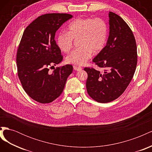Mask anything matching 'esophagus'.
<instances>
[{
    "mask_svg": "<svg viewBox=\"0 0 152 152\" xmlns=\"http://www.w3.org/2000/svg\"><path fill=\"white\" fill-rule=\"evenodd\" d=\"M73 69L76 71H80L82 70V67L80 66H73Z\"/></svg>",
    "mask_w": 152,
    "mask_h": 152,
    "instance_id": "1",
    "label": "esophagus"
}]
</instances>
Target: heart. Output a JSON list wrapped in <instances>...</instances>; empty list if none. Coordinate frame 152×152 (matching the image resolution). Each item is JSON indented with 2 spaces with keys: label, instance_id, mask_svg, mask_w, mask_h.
<instances>
[{
  "label": "heart",
  "instance_id": "b5f03b06",
  "mask_svg": "<svg viewBox=\"0 0 152 152\" xmlns=\"http://www.w3.org/2000/svg\"><path fill=\"white\" fill-rule=\"evenodd\" d=\"M108 27L104 20L100 18H79L68 26V32L61 31L56 37L59 48L63 52L71 49L73 40L79 39L80 48L75 49L66 57L68 63L78 66L83 65L92 54L100 53L107 44Z\"/></svg>",
  "mask_w": 152,
  "mask_h": 152
}]
</instances>
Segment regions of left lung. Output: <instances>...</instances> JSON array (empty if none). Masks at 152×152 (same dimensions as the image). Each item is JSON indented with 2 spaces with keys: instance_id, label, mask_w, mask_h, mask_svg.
<instances>
[{
  "instance_id": "obj_1",
  "label": "left lung",
  "mask_w": 152,
  "mask_h": 152,
  "mask_svg": "<svg viewBox=\"0 0 152 152\" xmlns=\"http://www.w3.org/2000/svg\"><path fill=\"white\" fill-rule=\"evenodd\" d=\"M110 33L107 45L93 61L100 73L93 67H86V88L90 97L106 103L116 99L124 93L134 76L137 54L135 37L122 18L109 12Z\"/></svg>"
}]
</instances>
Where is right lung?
<instances>
[{"instance_id":"add662e5","label":"right lung","mask_w":152,"mask_h":152,"mask_svg":"<svg viewBox=\"0 0 152 152\" xmlns=\"http://www.w3.org/2000/svg\"><path fill=\"white\" fill-rule=\"evenodd\" d=\"M66 13H48L39 16L25 28L18 46V75L23 88L39 103L53 102L61 95L73 66L49 69L63 60L54 39L56 31L72 18Z\"/></svg>"}]
</instances>
